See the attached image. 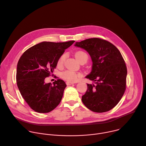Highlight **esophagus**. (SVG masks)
Instances as JSON below:
<instances>
[{
	"label": "esophagus",
	"mask_w": 146,
	"mask_h": 146,
	"mask_svg": "<svg viewBox=\"0 0 146 146\" xmlns=\"http://www.w3.org/2000/svg\"><path fill=\"white\" fill-rule=\"evenodd\" d=\"M74 83L73 82H68V81H67L66 82V84L68 85V86H70V85H72V84H73Z\"/></svg>",
	"instance_id": "esophagus-1"
}]
</instances>
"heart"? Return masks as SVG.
Instances as JSON below:
<instances>
[{"label": "heart", "instance_id": "obj_1", "mask_svg": "<svg viewBox=\"0 0 146 146\" xmlns=\"http://www.w3.org/2000/svg\"><path fill=\"white\" fill-rule=\"evenodd\" d=\"M75 56L77 59L80 62L83 60H87L88 56L86 52L82 51H77L75 53ZM66 59V55L63 54L60 56L58 60V65L59 66H62L64 65L65 60ZM81 76V73L76 72L70 70H66L62 73V77L64 80L68 81V82H75L77 80V79L80 77Z\"/></svg>", "mask_w": 146, "mask_h": 146}]
</instances>
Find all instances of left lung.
I'll return each mask as SVG.
<instances>
[{"instance_id": "obj_1", "label": "left lung", "mask_w": 146, "mask_h": 146, "mask_svg": "<svg viewBox=\"0 0 146 146\" xmlns=\"http://www.w3.org/2000/svg\"><path fill=\"white\" fill-rule=\"evenodd\" d=\"M74 45L85 49L93 62L92 71L86 78L94 84H87L82 103L94 112L110 110L120 101L127 87V68L120 51L100 38H88Z\"/></svg>"}]
</instances>
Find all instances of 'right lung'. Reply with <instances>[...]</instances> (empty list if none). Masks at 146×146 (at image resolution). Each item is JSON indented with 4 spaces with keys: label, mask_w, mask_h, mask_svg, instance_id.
<instances>
[{
    "label": "right lung",
    "mask_w": 146,
    "mask_h": 146,
    "mask_svg": "<svg viewBox=\"0 0 146 146\" xmlns=\"http://www.w3.org/2000/svg\"><path fill=\"white\" fill-rule=\"evenodd\" d=\"M74 41H43L28 48L20 57L17 68V84L23 98L36 112L49 113L60 103L66 83L58 79L53 84H46L44 80L51 76L60 56Z\"/></svg>",
    "instance_id": "obj_1"
}]
</instances>
